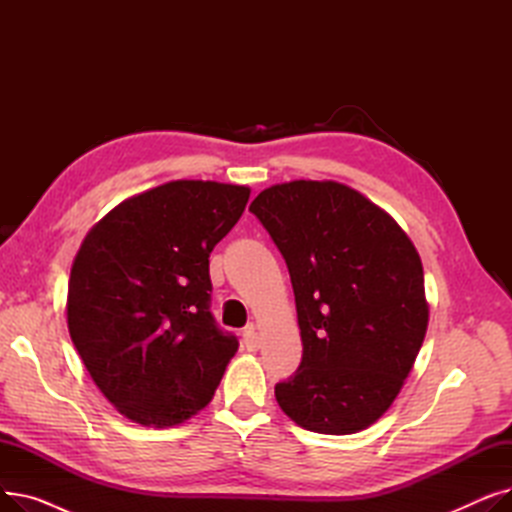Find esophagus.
<instances>
[{"instance_id": "obj_1", "label": "esophagus", "mask_w": 512, "mask_h": 512, "mask_svg": "<svg viewBox=\"0 0 512 512\" xmlns=\"http://www.w3.org/2000/svg\"><path fill=\"white\" fill-rule=\"evenodd\" d=\"M242 344L247 346V351H259L261 340H259L257 330H255V326H253V324H251V326H247V328H245V332H242Z\"/></svg>"}]
</instances>
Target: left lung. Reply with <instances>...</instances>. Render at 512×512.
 <instances>
[{"mask_svg": "<svg viewBox=\"0 0 512 512\" xmlns=\"http://www.w3.org/2000/svg\"><path fill=\"white\" fill-rule=\"evenodd\" d=\"M249 211L286 261L303 340L278 405L309 432L357 434L390 409L423 344L419 253L382 207L334 180L274 184Z\"/></svg>", "mask_w": 512, "mask_h": 512, "instance_id": "left-lung-1", "label": "left lung"}]
</instances>
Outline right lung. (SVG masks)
Masks as SVG:
<instances>
[{
	"mask_svg": "<svg viewBox=\"0 0 512 512\" xmlns=\"http://www.w3.org/2000/svg\"><path fill=\"white\" fill-rule=\"evenodd\" d=\"M249 186L174 180L134 195L80 245L68 330L103 396L130 421L172 427L209 405L238 340L209 311V253Z\"/></svg>",
	"mask_w": 512,
	"mask_h": 512,
	"instance_id": "add662e5",
	"label": "right lung"
}]
</instances>
